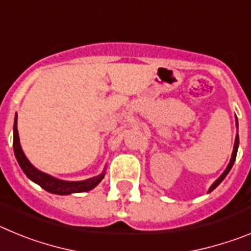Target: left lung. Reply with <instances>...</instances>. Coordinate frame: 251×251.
Wrapping results in <instances>:
<instances>
[{
	"instance_id": "left-lung-1",
	"label": "left lung",
	"mask_w": 251,
	"mask_h": 251,
	"mask_svg": "<svg viewBox=\"0 0 251 251\" xmlns=\"http://www.w3.org/2000/svg\"><path fill=\"white\" fill-rule=\"evenodd\" d=\"M236 128H238V119H236ZM238 148H239V134H238V133H236V137H235V143H234V150H232V154H231V158H230L229 165H227V167H226V170L224 171L223 174H221V176L219 177V178H217L216 181H215V182L212 183L211 186H210V188H208L207 194H210V192H211V191H214L215 188H216L217 186H219L221 182H223L224 178H225V177L227 176V174H229L230 170H231L232 165H234L235 159H236V153H238Z\"/></svg>"
}]
</instances>
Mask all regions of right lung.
<instances>
[{
  "instance_id": "add662e5",
  "label": "right lung",
  "mask_w": 251,
  "mask_h": 251,
  "mask_svg": "<svg viewBox=\"0 0 251 251\" xmlns=\"http://www.w3.org/2000/svg\"><path fill=\"white\" fill-rule=\"evenodd\" d=\"M13 152L19 162L20 167L24 171V174L39 186L55 195H72V194H80V192L90 191L95 186L100 183L101 179L105 176V168L98 176L92 177V178L84 179V181H64L56 177H52L50 175L45 174L43 171L37 170L32 163L25 156V153L22 151L21 145H20L19 130H17V114L15 115V122H13Z\"/></svg>"
}]
</instances>
